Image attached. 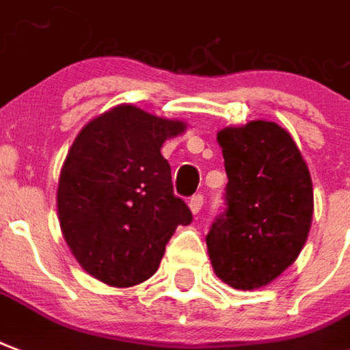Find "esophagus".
Listing matches in <instances>:
<instances>
[{
    "instance_id": "esophagus-1",
    "label": "esophagus",
    "mask_w": 350,
    "mask_h": 350,
    "mask_svg": "<svg viewBox=\"0 0 350 350\" xmlns=\"http://www.w3.org/2000/svg\"><path fill=\"white\" fill-rule=\"evenodd\" d=\"M202 206H204V196H202V195L191 196V200H189V208H191L193 215L200 213Z\"/></svg>"
}]
</instances>
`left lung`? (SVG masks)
Instances as JSON below:
<instances>
[{"mask_svg":"<svg viewBox=\"0 0 350 350\" xmlns=\"http://www.w3.org/2000/svg\"><path fill=\"white\" fill-rule=\"evenodd\" d=\"M226 209L206 235L215 274L235 289L278 278L300 254L313 215V187L300 150L278 124L252 120L217 133Z\"/></svg>","mask_w":350,"mask_h":350,"instance_id":"obj_1","label":"left lung"}]
</instances>
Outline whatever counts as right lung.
Here are the masks:
<instances>
[{"label": "right lung", "instance_id": "add662e5", "mask_svg": "<svg viewBox=\"0 0 350 350\" xmlns=\"http://www.w3.org/2000/svg\"><path fill=\"white\" fill-rule=\"evenodd\" d=\"M183 131L182 120L122 103L76 137L59 176L57 213L72 254L96 280H148L176 228L193 221L161 155L163 142Z\"/></svg>", "mask_w": 350, "mask_h": 350}]
</instances>
